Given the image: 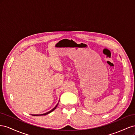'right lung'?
Masks as SVG:
<instances>
[{
    "label": "right lung",
    "instance_id": "add662e5",
    "mask_svg": "<svg viewBox=\"0 0 135 135\" xmlns=\"http://www.w3.org/2000/svg\"><path fill=\"white\" fill-rule=\"evenodd\" d=\"M58 104H59V103L57 104L56 105V107L54 108H53L51 110H50V111H49L48 112H47V113H44V114H31V115H33V116H39V115H47V114H50V113H51L52 112H53L54 111V110H55L56 109V108H57V105H58Z\"/></svg>",
    "mask_w": 135,
    "mask_h": 135
}]
</instances>
